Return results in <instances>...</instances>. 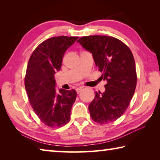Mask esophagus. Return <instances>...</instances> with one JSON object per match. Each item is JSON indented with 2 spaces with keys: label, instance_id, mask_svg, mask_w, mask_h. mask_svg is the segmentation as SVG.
<instances>
[{
  "label": "esophagus",
  "instance_id": "esophagus-1",
  "mask_svg": "<svg viewBox=\"0 0 160 160\" xmlns=\"http://www.w3.org/2000/svg\"><path fill=\"white\" fill-rule=\"evenodd\" d=\"M82 88H76L75 89V90H76V92L78 93V94H79L81 91H82Z\"/></svg>",
  "mask_w": 160,
  "mask_h": 160
}]
</instances>
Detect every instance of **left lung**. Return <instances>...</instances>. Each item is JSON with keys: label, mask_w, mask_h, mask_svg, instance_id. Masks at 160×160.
<instances>
[{"label": "left lung", "mask_w": 160, "mask_h": 160, "mask_svg": "<svg viewBox=\"0 0 160 160\" xmlns=\"http://www.w3.org/2000/svg\"><path fill=\"white\" fill-rule=\"evenodd\" d=\"M78 42L92 54L94 63L106 80L104 93L95 92L89 112L99 124L113 122L123 114L133 96L137 83L135 63L131 49L115 37L93 35Z\"/></svg>", "instance_id": "1"}]
</instances>
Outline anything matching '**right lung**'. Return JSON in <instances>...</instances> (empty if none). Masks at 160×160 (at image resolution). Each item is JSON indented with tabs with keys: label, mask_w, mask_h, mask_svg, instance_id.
<instances>
[{
	"label": "right lung",
	"mask_w": 160,
	"mask_h": 160,
	"mask_svg": "<svg viewBox=\"0 0 160 160\" xmlns=\"http://www.w3.org/2000/svg\"><path fill=\"white\" fill-rule=\"evenodd\" d=\"M78 37L59 36L41 43L29 59L25 77L28 99L40 121L51 128H60L69 122L75 90H56L54 75L60 70L66 51Z\"/></svg>",
	"instance_id": "1"
}]
</instances>
